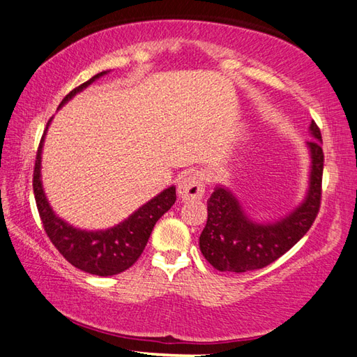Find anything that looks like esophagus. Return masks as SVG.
<instances>
[{
	"mask_svg": "<svg viewBox=\"0 0 357 357\" xmlns=\"http://www.w3.org/2000/svg\"><path fill=\"white\" fill-rule=\"evenodd\" d=\"M178 194L183 200L202 199L204 195V176L202 172H191L181 178L178 185Z\"/></svg>",
	"mask_w": 357,
	"mask_h": 357,
	"instance_id": "34e87169",
	"label": "esophagus"
}]
</instances>
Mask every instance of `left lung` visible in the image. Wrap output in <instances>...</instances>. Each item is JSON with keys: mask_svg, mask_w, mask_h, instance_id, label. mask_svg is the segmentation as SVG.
<instances>
[{"mask_svg": "<svg viewBox=\"0 0 357 357\" xmlns=\"http://www.w3.org/2000/svg\"><path fill=\"white\" fill-rule=\"evenodd\" d=\"M316 140L307 142L312 155L310 189L304 203L273 225H257L244 215L235 197L215 188L208 200V221L200 235L203 257L220 272L263 268L290 250L314 223L321 208L324 153L319 126L312 121Z\"/></svg>", "mask_w": 357, "mask_h": 357, "instance_id": "left-lung-1", "label": "left lung"}]
</instances>
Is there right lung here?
Here are the masks:
<instances>
[{"label":"right lung","mask_w":357,"mask_h":357,"mask_svg":"<svg viewBox=\"0 0 357 357\" xmlns=\"http://www.w3.org/2000/svg\"><path fill=\"white\" fill-rule=\"evenodd\" d=\"M105 73L107 71H102V73L93 76L90 81H86L71 90L62 99L61 105H64L76 93L82 91L85 86H89L93 81H96L98 77ZM43 140L44 136L41 142H39L36 151V160L33 168V194L39 218L43 221L44 231L50 238L52 244L59 250L61 255L70 264H73L75 267L81 268V271L86 273L98 276H112L130 268L139 259L142 252H144L157 220L165 212H168L171 206L176 203V188L171 186L165 189L162 194H158L151 202H148L139 211L134 212L128 220H125L123 223L117 225L116 227L108 229V231H79V229L71 227L66 221H62L54 215L49 202L45 199L41 185V174H39L41 172L39 168H41Z\"/></svg>","instance_id":"add662e5"}]
</instances>
